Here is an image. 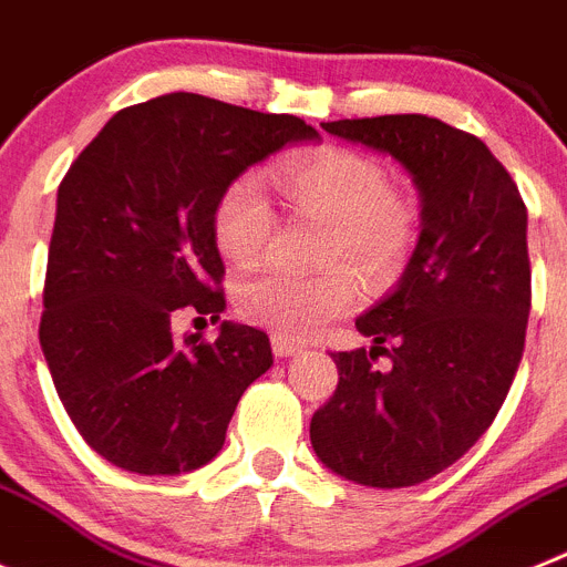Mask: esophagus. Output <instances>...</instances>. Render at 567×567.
Returning <instances> with one entry per match:
<instances>
[{"label":"esophagus","mask_w":567,"mask_h":567,"mask_svg":"<svg viewBox=\"0 0 567 567\" xmlns=\"http://www.w3.org/2000/svg\"><path fill=\"white\" fill-rule=\"evenodd\" d=\"M271 347L277 359H290V355H296L302 350V344H296V341L285 339V336H271Z\"/></svg>","instance_id":"34e87169"}]
</instances>
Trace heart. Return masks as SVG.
Listing matches in <instances>:
<instances>
[{
  "label": "heart",
  "instance_id": "heart-1",
  "mask_svg": "<svg viewBox=\"0 0 567 567\" xmlns=\"http://www.w3.org/2000/svg\"><path fill=\"white\" fill-rule=\"evenodd\" d=\"M277 183L290 206L328 217L324 259H350L370 285L392 282L417 237L412 203L392 192L379 161L353 150H313L279 163ZM277 231V212L259 175H239L214 208V237L237 262L257 257ZM359 277L333 262L313 274L257 268L237 288L248 321L285 339H310L359 305Z\"/></svg>",
  "mask_w": 567,
  "mask_h": 567
}]
</instances>
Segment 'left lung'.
Segmentation results:
<instances>
[{"label":"left lung","mask_w":567,"mask_h":567,"mask_svg":"<svg viewBox=\"0 0 567 567\" xmlns=\"http://www.w3.org/2000/svg\"><path fill=\"white\" fill-rule=\"evenodd\" d=\"M321 130L410 172L421 237L395 290L355 319L370 353H330L339 386L310 417V443L344 481L415 486L466 455L506 401L532 310L528 212L481 137L430 115ZM375 352L391 355L386 371Z\"/></svg>","instance_id":"obj_1"}]
</instances>
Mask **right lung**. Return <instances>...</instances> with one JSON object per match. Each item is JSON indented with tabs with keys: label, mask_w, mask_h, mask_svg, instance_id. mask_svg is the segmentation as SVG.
<instances>
[{
	"label": "right lung",
	"mask_w": 567,
	"mask_h": 567,
	"mask_svg": "<svg viewBox=\"0 0 567 567\" xmlns=\"http://www.w3.org/2000/svg\"><path fill=\"white\" fill-rule=\"evenodd\" d=\"M319 132L296 115L172 93L106 121L59 186L44 361L70 421L112 466L181 474L226 443L248 384L274 364L262 330L175 339L177 313L220 319L214 208L248 166Z\"/></svg>",
	"instance_id": "obj_1"
}]
</instances>
